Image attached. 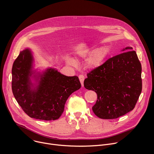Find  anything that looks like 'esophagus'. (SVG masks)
<instances>
[{"mask_svg":"<svg viewBox=\"0 0 154 154\" xmlns=\"http://www.w3.org/2000/svg\"><path fill=\"white\" fill-rule=\"evenodd\" d=\"M79 80H80V82L81 83V85H82V86L83 87L84 86L83 85V82H84V80H85V78H84V76L83 75H80L79 76Z\"/></svg>","mask_w":154,"mask_h":154,"instance_id":"esophagus-1","label":"esophagus"}]
</instances>
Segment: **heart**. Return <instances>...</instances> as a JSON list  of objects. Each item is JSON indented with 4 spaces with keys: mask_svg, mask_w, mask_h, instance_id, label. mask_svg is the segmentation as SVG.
<instances>
[{
    "mask_svg": "<svg viewBox=\"0 0 154 154\" xmlns=\"http://www.w3.org/2000/svg\"><path fill=\"white\" fill-rule=\"evenodd\" d=\"M94 49L95 47L94 46H91L79 53V55L82 57H86L92 53V54H92L90 55L88 61V66L90 69L96 68L102 64L109 52V48L107 46L99 48L94 51ZM68 63L72 64L73 61L69 60Z\"/></svg>",
    "mask_w": 154,
    "mask_h": 154,
    "instance_id": "obj_1",
    "label": "heart"
}]
</instances>
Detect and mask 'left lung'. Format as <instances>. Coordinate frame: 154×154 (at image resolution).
Masks as SVG:
<instances>
[{
    "mask_svg": "<svg viewBox=\"0 0 154 154\" xmlns=\"http://www.w3.org/2000/svg\"><path fill=\"white\" fill-rule=\"evenodd\" d=\"M87 74L84 86L97 93L92 109L99 118L116 119L134 108L142 90L141 64L131 47Z\"/></svg>",
    "mask_w": 154,
    "mask_h": 154,
    "instance_id": "obj_1",
    "label": "left lung"
}]
</instances>
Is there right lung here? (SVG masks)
<instances>
[{"label": "right lung", "mask_w": 154, "mask_h": 154, "mask_svg": "<svg viewBox=\"0 0 154 154\" xmlns=\"http://www.w3.org/2000/svg\"><path fill=\"white\" fill-rule=\"evenodd\" d=\"M32 50L20 52L12 68V91L30 118L52 121L62 115L69 96L81 88L77 76H66L56 68L35 69Z\"/></svg>", "instance_id": "obj_1"}]
</instances>
